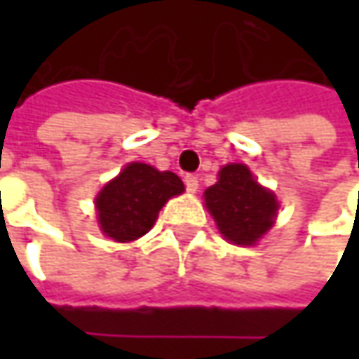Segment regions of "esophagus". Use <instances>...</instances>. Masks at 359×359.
<instances>
[{
	"label": "esophagus",
	"instance_id": "34e87169",
	"mask_svg": "<svg viewBox=\"0 0 359 359\" xmlns=\"http://www.w3.org/2000/svg\"><path fill=\"white\" fill-rule=\"evenodd\" d=\"M184 182H186L187 191H191V194H196V191H198V187H200L198 175H194V173H187L186 177H184Z\"/></svg>",
	"mask_w": 359,
	"mask_h": 359
}]
</instances>
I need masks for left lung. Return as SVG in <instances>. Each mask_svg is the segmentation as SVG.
Listing matches in <instances>:
<instances>
[{"instance_id":"obj_1","label":"left lung","mask_w":359,"mask_h":359,"mask_svg":"<svg viewBox=\"0 0 359 359\" xmlns=\"http://www.w3.org/2000/svg\"><path fill=\"white\" fill-rule=\"evenodd\" d=\"M203 196L224 238L238 245H254L271 228L278 212L276 196L259 186L243 163L222 168L217 184Z\"/></svg>"}]
</instances>
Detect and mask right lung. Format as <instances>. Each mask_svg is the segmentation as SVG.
I'll list each match as a JSON object with an SVG mask.
<instances>
[{"mask_svg":"<svg viewBox=\"0 0 359 359\" xmlns=\"http://www.w3.org/2000/svg\"><path fill=\"white\" fill-rule=\"evenodd\" d=\"M182 191L184 184L173 172L130 163L95 198L102 231L116 241L137 240L156 224L163 203Z\"/></svg>","mask_w":359,"mask_h":359,"instance_id":"add662e5","label":"right lung"}]
</instances>
